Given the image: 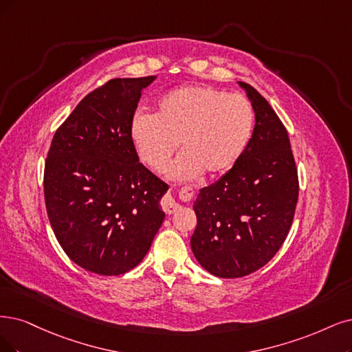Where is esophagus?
<instances>
[{"mask_svg":"<svg viewBox=\"0 0 352 352\" xmlns=\"http://www.w3.org/2000/svg\"><path fill=\"white\" fill-rule=\"evenodd\" d=\"M194 196H196V188L194 187H184L179 191V199L183 201H190L194 199ZM162 209L166 214H173L179 209V204L171 196H166L162 200Z\"/></svg>","mask_w":352,"mask_h":352,"instance_id":"34e87169","label":"esophagus"}]
</instances>
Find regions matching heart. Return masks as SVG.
<instances>
[{
    "label": "heart",
    "mask_w": 352,
    "mask_h": 352,
    "mask_svg": "<svg viewBox=\"0 0 352 352\" xmlns=\"http://www.w3.org/2000/svg\"><path fill=\"white\" fill-rule=\"evenodd\" d=\"M254 111L241 94L209 85L169 91L155 114L138 113L130 123L133 146L153 171H162L181 143L184 152L171 165L173 179L220 177L235 166L251 140Z\"/></svg>",
    "instance_id": "obj_1"
}]
</instances>
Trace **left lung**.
I'll use <instances>...</instances> for the list:
<instances>
[{"instance_id":"obj_1","label":"left lung","mask_w":352,"mask_h":352,"mask_svg":"<svg viewBox=\"0 0 352 352\" xmlns=\"http://www.w3.org/2000/svg\"><path fill=\"white\" fill-rule=\"evenodd\" d=\"M255 111L252 138L239 162L200 190L192 209L191 250L210 274L239 278L277 254L293 223L298 178L289 133L270 102L246 82Z\"/></svg>"}]
</instances>
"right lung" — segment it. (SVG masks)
<instances>
[{"label":"right lung","instance_id":"right-lung-1","mask_svg":"<svg viewBox=\"0 0 352 352\" xmlns=\"http://www.w3.org/2000/svg\"><path fill=\"white\" fill-rule=\"evenodd\" d=\"M156 76L114 78L85 96L52 139L45 203L55 236L72 261L101 276L135 268L165 213L168 186L139 162L130 123Z\"/></svg>","mask_w":352,"mask_h":352}]
</instances>
